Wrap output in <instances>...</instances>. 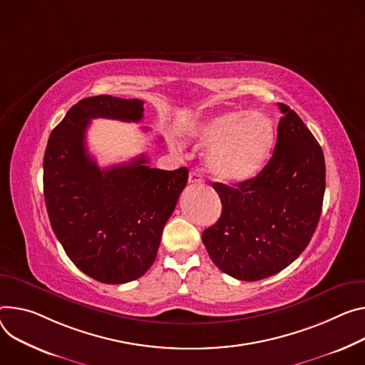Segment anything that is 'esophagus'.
Wrapping results in <instances>:
<instances>
[{"instance_id": "esophagus-1", "label": "esophagus", "mask_w": 365, "mask_h": 365, "mask_svg": "<svg viewBox=\"0 0 365 365\" xmlns=\"http://www.w3.org/2000/svg\"><path fill=\"white\" fill-rule=\"evenodd\" d=\"M189 183H190V185H202V183H204V179H202L201 173L196 172V170L190 172V173H189Z\"/></svg>"}]
</instances>
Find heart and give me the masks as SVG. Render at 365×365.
Instances as JSON below:
<instances>
[{"instance_id":"b5f03b06","label":"heart","mask_w":365,"mask_h":365,"mask_svg":"<svg viewBox=\"0 0 365 365\" xmlns=\"http://www.w3.org/2000/svg\"><path fill=\"white\" fill-rule=\"evenodd\" d=\"M189 137L210 144L205 161L215 178L246 182L267 165L275 145V125L262 112L228 110L196 123Z\"/></svg>"}]
</instances>
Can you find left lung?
<instances>
[{"instance_id":"obj_1","label":"left lung","mask_w":365,"mask_h":365,"mask_svg":"<svg viewBox=\"0 0 365 365\" xmlns=\"http://www.w3.org/2000/svg\"><path fill=\"white\" fill-rule=\"evenodd\" d=\"M278 106L277 144L262 172L235 186L212 183L222 211L202 242L215 267L240 281L285 269L310 243L322 214V147L300 116L284 103Z\"/></svg>"}]
</instances>
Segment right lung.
<instances>
[{"instance_id": "add662e5", "label": "right lung", "mask_w": 365, "mask_h": 365, "mask_svg": "<svg viewBox=\"0 0 365 365\" xmlns=\"http://www.w3.org/2000/svg\"><path fill=\"white\" fill-rule=\"evenodd\" d=\"M144 102L108 94L74 105L53 128L43 157V195L53 233L76 267L105 284L143 277L189 172L151 169L147 155L101 169L86 148L91 119L140 122Z\"/></svg>"}]
</instances>
